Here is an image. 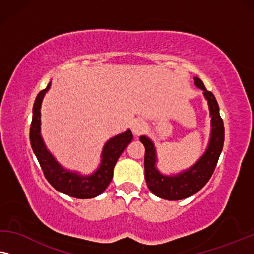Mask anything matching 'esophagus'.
Segmentation results:
<instances>
[{"mask_svg":"<svg viewBox=\"0 0 254 254\" xmlns=\"http://www.w3.org/2000/svg\"><path fill=\"white\" fill-rule=\"evenodd\" d=\"M131 127H132V132H133V134L139 135L140 133H142L146 128H147V123L141 119H135L133 122H132Z\"/></svg>","mask_w":254,"mask_h":254,"instance_id":"esophagus-1","label":"esophagus"}]
</instances>
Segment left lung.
Returning <instances> with one entry per match:
<instances>
[{"label":"left lung","mask_w":254,"mask_h":254,"mask_svg":"<svg viewBox=\"0 0 254 254\" xmlns=\"http://www.w3.org/2000/svg\"><path fill=\"white\" fill-rule=\"evenodd\" d=\"M194 85L202 91V94L208 103L210 116L208 145L197 162L177 174H163L158 168V153L154 142L147 135H140V141L145 146L144 164L146 184L152 193L159 198L181 200L197 193L212 177L222 152L224 127L215 96L212 92L206 90L200 78L194 77Z\"/></svg>","instance_id":"left-lung-1"}]
</instances>
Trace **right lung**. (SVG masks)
I'll list each match as a JSON object with an SVG mask.
<instances>
[{
    "label": "right lung",
    "mask_w": 254,
    "mask_h": 254,
    "mask_svg": "<svg viewBox=\"0 0 254 254\" xmlns=\"http://www.w3.org/2000/svg\"><path fill=\"white\" fill-rule=\"evenodd\" d=\"M52 81L47 87L39 93L33 106V116L30 128V140L46 178L57 191L78 199H91L98 197L106 190L112 182L114 167L127 146L133 139L131 130L114 135L106 141L101 152L99 167L92 174L83 175L79 171L64 168L46 146L41 135V105L45 94L51 88Z\"/></svg>",
    "instance_id": "right-lung-1"
}]
</instances>
